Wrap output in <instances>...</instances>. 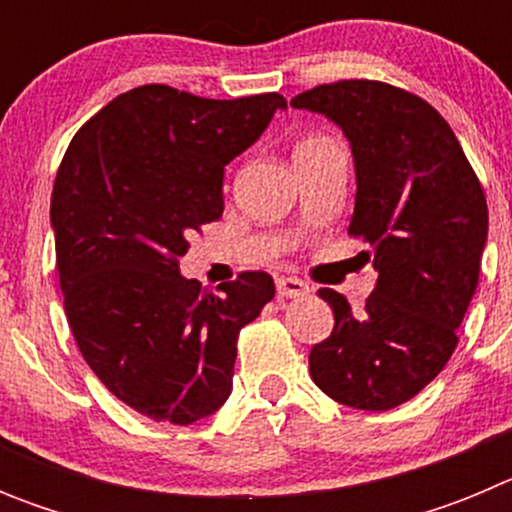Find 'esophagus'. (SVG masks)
I'll list each match as a JSON object with an SVG mask.
<instances>
[{
	"label": "esophagus",
	"instance_id": "34e87169",
	"mask_svg": "<svg viewBox=\"0 0 512 512\" xmlns=\"http://www.w3.org/2000/svg\"><path fill=\"white\" fill-rule=\"evenodd\" d=\"M277 295L279 297H305L310 295V284L302 282V279L297 277H279L277 279Z\"/></svg>",
	"mask_w": 512,
	"mask_h": 512
}]
</instances>
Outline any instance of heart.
I'll return each mask as SVG.
<instances>
[{
    "instance_id": "b5f03b06",
    "label": "heart",
    "mask_w": 512,
    "mask_h": 512,
    "mask_svg": "<svg viewBox=\"0 0 512 512\" xmlns=\"http://www.w3.org/2000/svg\"><path fill=\"white\" fill-rule=\"evenodd\" d=\"M315 140H320L318 135H307V138H302L300 143H297V148H300V146H307V143H315Z\"/></svg>"
}]
</instances>
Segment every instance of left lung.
<instances>
[{
    "mask_svg": "<svg viewBox=\"0 0 512 512\" xmlns=\"http://www.w3.org/2000/svg\"><path fill=\"white\" fill-rule=\"evenodd\" d=\"M292 107L325 115L351 143L348 235L369 243L377 269L364 312L318 289L336 323L312 346V382L348 408L392 410L433 382L459 343L487 241L485 192L449 122L418 94L341 79Z\"/></svg>",
    "mask_w": 512,
    "mask_h": 512,
    "instance_id": "8db88e82",
    "label": "left lung"
}]
</instances>
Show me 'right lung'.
<instances>
[{"label":"right lung","instance_id":"1","mask_svg":"<svg viewBox=\"0 0 512 512\" xmlns=\"http://www.w3.org/2000/svg\"><path fill=\"white\" fill-rule=\"evenodd\" d=\"M282 107L277 92L205 99L146 84L63 153L51 225L66 318L89 369L140 415L189 425L228 400L238 333L274 279L241 271L215 295L179 274V256L223 215L225 166Z\"/></svg>","mask_w":512,"mask_h":512}]
</instances>
